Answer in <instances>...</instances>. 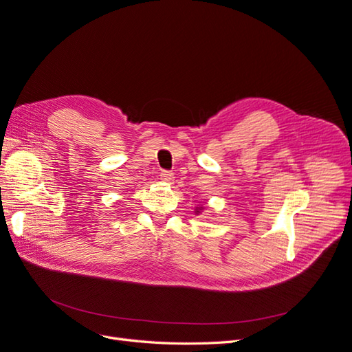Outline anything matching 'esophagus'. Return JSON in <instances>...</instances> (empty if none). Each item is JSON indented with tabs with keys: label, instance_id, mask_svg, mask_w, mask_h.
I'll use <instances>...</instances> for the list:
<instances>
[{
	"label": "esophagus",
	"instance_id": "1",
	"mask_svg": "<svg viewBox=\"0 0 352 352\" xmlns=\"http://www.w3.org/2000/svg\"><path fill=\"white\" fill-rule=\"evenodd\" d=\"M160 179H162V182L172 184L173 179H175V175L172 172H167V170H163V172L160 173Z\"/></svg>",
	"mask_w": 352,
	"mask_h": 352
}]
</instances>
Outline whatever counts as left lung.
Instances as JSON below:
<instances>
[{
  "label": "left lung",
  "instance_id": "obj_1",
  "mask_svg": "<svg viewBox=\"0 0 352 352\" xmlns=\"http://www.w3.org/2000/svg\"><path fill=\"white\" fill-rule=\"evenodd\" d=\"M202 210H204V207H202V206H201V207H199V206L195 207V214H199V212H201Z\"/></svg>",
  "mask_w": 352,
  "mask_h": 352
}]
</instances>
